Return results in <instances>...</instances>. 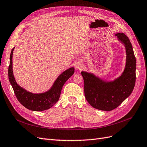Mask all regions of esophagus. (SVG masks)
<instances>
[{
  "mask_svg": "<svg viewBox=\"0 0 147 147\" xmlns=\"http://www.w3.org/2000/svg\"><path fill=\"white\" fill-rule=\"evenodd\" d=\"M82 65L81 63H78L77 65H76V67L78 69H80L82 68Z\"/></svg>",
  "mask_w": 147,
  "mask_h": 147,
  "instance_id": "34e87169",
  "label": "esophagus"
}]
</instances>
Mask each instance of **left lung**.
<instances>
[{"instance_id": "obj_1", "label": "left lung", "mask_w": 147, "mask_h": 147, "mask_svg": "<svg viewBox=\"0 0 147 147\" xmlns=\"http://www.w3.org/2000/svg\"><path fill=\"white\" fill-rule=\"evenodd\" d=\"M124 44L126 53V64L120 77L113 82H105L93 74L82 71L84 81V94L93 107L110 111L117 108L131 94L136 83V60L131 42L123 33L115 34Z\"/></svg>"}]
</instances>
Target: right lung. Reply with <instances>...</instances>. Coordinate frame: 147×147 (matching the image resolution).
<instances>
[{
  "instance_id": "1",
  "label": "right lung",
  "mask_w": 147,
  "mask_h": 147,
  "mask_svg": "<svg viewBox=\"0 0 147 147\" xmlns=\"http://www.w3.org/2000/svg\"><path fill=\"white\" fill-rule=\"evenodd\" d=\"M14 48H13L11 51L10 57L8 79L18 100L23 106L33 111H42L48 109L59 101L61 88L66 81L74 74V68H70L61 73L49 91L43 93H32L18 86L14 78L12 67Z\"/></svg>"
}]
</instances>
